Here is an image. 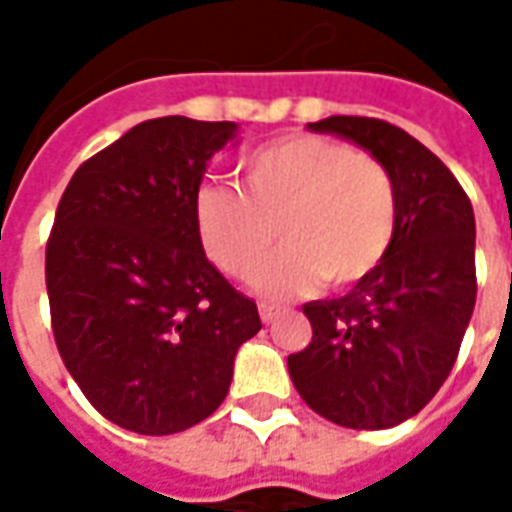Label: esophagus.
<instances>
[{
	"instance_id": "obj_1",
	"label": "esophagus",
	"mask_w": 512,
	"mask_h": 512,
	"mask_svg": "<svg viewBox=\"0 0 512 512\" xmlns=\"http://www.w3.org/2000/svg\"><path fill=\"white\" fill-rule=\"evenodd\" d=\"M257 310H260V321L263 323H271L279 315V307H274V304H266V301H263V304H257Z\"/></svg>"
}]
</instances>
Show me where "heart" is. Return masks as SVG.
Here are the masks:
<instances>
[{
    "label": "heart",
    "instance_id": "heart-1",
    "mask_svg": "<svg viewBox=\"0 0 512 512\" xmlns=\"http://www.w3.org/2000/svg\"><path fill=\"white\" fill-rule=\"evenodd\" d=\"M241 189L202 186L194 224L222 274L249 279L279 238L285 246L257 274L268 296L326 282L348 288L373 274L395 241V183L378 158L354 147L293 134L238 161Z\"/></svg>",
    "mask_w": 512,
    "mask_h": 512
}]
</instances>
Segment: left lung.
<instances>
[{
    "label": "left lung",
    "mask_w": 512,
    "mask_h": 512,
    "mask_svg": "<svg viewBox=\"0 0 512 512\" xmlns=\"http://www.w3.org/2000/svg\"><path fill=\"white\" fill-rule=\"evenodd\" d=\"M307 128L370 150L397 194L395 241L340 299L304 304L312 343L288 356L304 403L334 425L395 428L447 381L474 299V211L428 147L378 117L334 115Z\"/></svg>",
    "instance_id": "8db88e82"
}]
</instances>
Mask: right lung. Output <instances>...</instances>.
Returning a JSON list of instances; mask_svg holds the SVG:
<instances>
[{"instance_id":"obj_1","label":"right lung","mask_w":512,"mask_h":512,"mask_svg":"<svg viewBox=\"0 0 512 512\" xmlns=\"http://www.w3.org/2000/svg\"><path fill=\"white\" fill-rule=\"evenodd\" d=\"M235 123L156 117L73 172L46 244L51 332L109 422L169 436L211 417L257 304L208 263L194 200Z\"/></svg>"}]
</instances>
